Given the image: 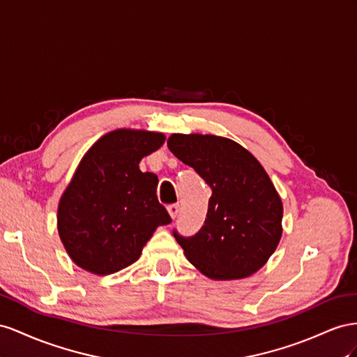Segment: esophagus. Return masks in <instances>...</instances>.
<instances>
[{
  "label": "esophagus",
  "instance_id": "34e87169",
  "mask_svg": "<svg viewBox=\"0 0 357 357\" xmlns=\"http://www.w3.org/2000/svg\"><path fill=\"white\" fill-rule=\"evenodd\" d=\"M167 211H169V215L172 217V220H175L179 213V205H170L167 208Z\"/></svg>",
  "mask_w": 357,
  "mask_h": 357
}]
</instances>
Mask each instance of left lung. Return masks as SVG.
<instances>
[{
    "instance_id": "8db88e82",
    "label": "left lung",
    "mask_w": 357,
    "mask_h": 357,
    "mask_svg": "<svg viewBox=\"0 0 357 357\" xmlns=\"http://www.w3.org/2000/svg\"><path fill=\"white\" fill-rule=\"evenodd\" d=\"M173 155L211 187L205 224L195 236H173L188 261L211 280L257 272L282 235V202L266 170L236 142L212 135H172Z\"/></svg>"
}]
</instances>
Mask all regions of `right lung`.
Listing matches in <instances>:
<instances>
[{
  "mask_svg": "<svg viewBox=\"0 0 357 357\" xmlns=\"http://www.w3.org/2000/svg\"><path fill=\"white\" fill-rule=\"evenodd\" d=\"M165 135L119 128L88 149L61 196L58 233L70 259L96 275L133 264L158 226L172 221L157 199L158 178L140 160Z\"/></svg>",
  "mask_w": 357,
  "mask_h": 357,
  "instance_id": "obj_1",
  "label": "right lung"
}]
</instances>
